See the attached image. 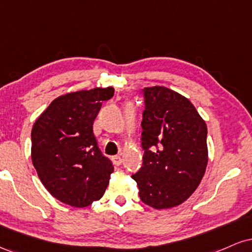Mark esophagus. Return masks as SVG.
I'll list each match as a JSON object with an SVG mask.
<instances>
[{"instance_id": "obj_1", "label": "esophagus", "mask_w": 252, "mask_h": 252, "mask_svg": "<svg viewBox=\"0 0 252 252\" xmlns=\"http://www.w3.org/2000/svg\"><path fill=\"white\" fill-rule=\"evenodd\" d=\"M112 162H114L115 166H120L122 163V158L120 155H114L112 156Z\"/></svg>"}]
</instances>
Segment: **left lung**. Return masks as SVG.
Segmentation results:
<instances>
[{
  "instance_id": "obj_1",
  "label": "left lung",
  "mask_w": 252,
  "mask_h": 252,
  "mask_svg": "<svg viewBox=\"0 0 252 252\" xmlns=\"http://www.w3.org/2000/svg\"><path fill=\"white\" fill-rule=\"evenodd\" d=\"M142 167L131 178L141 200L156 210L184 202L207 166V126L186 97L163 86L142 90Z\"/></svg>"
}]
</instances>
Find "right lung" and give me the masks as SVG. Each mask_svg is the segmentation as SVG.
<instances>
[{
	"instance_id": "right-lung-1",
	"label": "right lung",
	"mask_w": 252,
	"mask_h": 252,
	"mask_svg": "<svg viewBox=\"0 0 252 252\" xmlns=\"http://www.w3.org/2000/svg\"><path fill=\"white\" fill-rule=\"evenodd\" d=\"M114 88L56 98L32 129V161L46 189L63 204L85 207L102 198L114 166L102 154L94 122Z\"/></svg>"
}]
</instances>
